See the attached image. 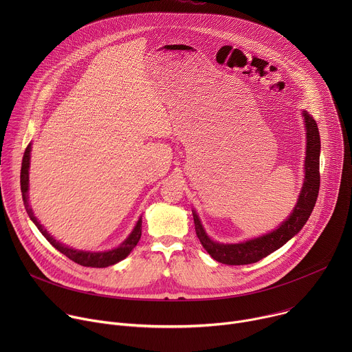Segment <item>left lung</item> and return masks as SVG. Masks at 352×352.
Wrapping results in <instances>:
<instances>
[{
  "label": "left lung",
  "instance_id": "left-lung-1",
  "mask_svg": "<svg viewBox=\"0 0 352 352\" xmlns=\"http://www.w3.org/2000/svg\"><path fill=\"white\" fill-rule=\"evenodd\" d=\"M302 118L307 132V153L304 163L305 178L302 182V188L299 190L296 205L292 209L291 214L273 231L263 234L256 238H250L243 242L236 243H223L213 241L202 221H200L196 210H192L195 231L196 235L206 249V252L217 262L224 265H249L255 263L273 254L274 250L281 248L285 242H288L292 236H295L305 223L308 221L319 195L320 186V174H319V157H320V135L318 129V124L314 117L302 110Z\"/></svg>",
  "mask_w": 352,
  "mask_h": 352
}]
</instances>
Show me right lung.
I'll return each mask as SVG.
<instances>
[{
  "mask_svg": "<svg viewBox=\"0 0 352 352\" xmlns=\"http://www.w3.org/2000/svg\"><path fill=\"white\" fill-rule=\"evenodd\" d=\"M30 152H32V143L28 144L23 160H22V170H21V190H22V197H23V205L25 209L30 217V220L34 223V226L38 228V231L44 235V238L52 243L57 250H60L61 254H64L67 258L74 261L75 263L86 267H109L113 266L122 259H125L131 252L132 249L136 246V243L140 239L142 235V216L136 221L133 230L131 234L117 246L109 250H100V252H91V250H80L71 248L60 241H57L52 234H48L47 230L40 224L37 217L34 216L30 205H29V167H30Z\"/></svg>",
  "mask_w": 352,
  "mask_h": 352,
  "instance_id": "obj_1",
  "label": "right lung"
}]
</instances>
